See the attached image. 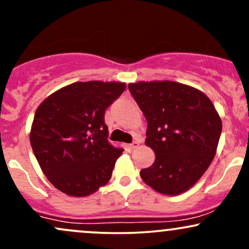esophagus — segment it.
Wrapping results in <instances>:
<instances>
[{
	"label": "esophagus",
	"mask_w": 249,
	"mask_h": 249,
	"mask_svg": "<svg viewBox=\"0 0 249 249\" xmlns=\"http://www.w3.org/2000/svg\"><path fill=\"white\" fill-rule=\"evenodd\" d=\"M128 146H130V148H131V150H134V148H137V147H138V146H139V142H138V141L133 142H132V144H130V145H128Z\"/></svg>",
	"instance_id": "esophagus-1"
}]
</instances>
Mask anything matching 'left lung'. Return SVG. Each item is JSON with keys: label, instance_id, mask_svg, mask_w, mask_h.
Segmentation results:
<instances>
[{"label": "left lung", "instance_id": "obj_1", "mask_svg": "<svg viewBox=\"0 0 249 249\" xmlns=\"http://www.w3.org/2000/svg\"><path fill=\"white\" fill-rule=\"evenodd\" d=\"M147 122L145 144L156 153L141 177L157 192L177 196L192 187L215 156L221 119L210 98L177 82L128 85Z\"/></svg>", "mask_w": 249, "mask_h": 249}]
</instances>
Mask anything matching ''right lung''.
<instances>
[{
	"instance_id": "right-lung-1",
	"label": "right lung",
	"mask_w": 249,
	"mask_h": 249,
	"mask_svg": "<svg viewBox=\"0 0 249 249\" xmlns=\"http://www.w3.org/2000/svg\"><path fill=\"white\" fill-rule=\"evenodd\" d=\"M125 88L117 82H77L53 92L37 107L31 147L57 190L87 196L110 180L123 148L107 142L104 115Z\"/></svg>"
}]
</instances>
